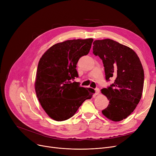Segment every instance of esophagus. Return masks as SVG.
I'll use <instances>...</instances> for the list:
<instances>
[{"label": "esophagus", "mask_w": 156, "mask_h": 156, "mask_svg": "<svg viewBox=\"0 0 156 156\" xmlns=\"http://www.w3.org/2000/svg\"><path fill=\"white\" fill-rule=\"evenodd\" d=\"M95 95L99 94V93H100V90H99V88H95Z\"/></svg>", "instance_id": "34e87169"}]
</instances>
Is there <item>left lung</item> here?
Here are the masks:
<instances>
[{"mask_svg": "<svg viewBox=\"0 0 156 156\" xmlns=\"http://www.w3.org/2000/svg\"><path fill=\"white\" fill-rule=\"evenodd\" d=\"M93 53L102 60L105 79L115 78L114 83L101 92L109 104L102 111L113 121L129 116L140 102L144 88V72L135 52L129 47L111 39L95 40Z\"/></svg>", "mask_w": 156, "mask_h": 156, "instance_id": "left-lung-1", "label": "left lung"}]
</instances>
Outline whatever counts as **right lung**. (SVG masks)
Wrapping results in <instances>:
<instances>
[{"mask_svg": "<svg viewBox=\"0 0 156 156\" xmlns=\"http://www.w3.org/2000/svg\"><path fill=\"white\" fill-rule=\"evenodd\" d=\"M93 38L69 40L49 48L38 64L35 88L38 99L47 115L57 121L68 119L87 99H90L92 88L72 82L78 76L76 64L87 55Z\"/></svg>", "mask_w": 156, "mask_h": 156, "instance_id": "obj_1", "label": "right lung"}]
</instances>
